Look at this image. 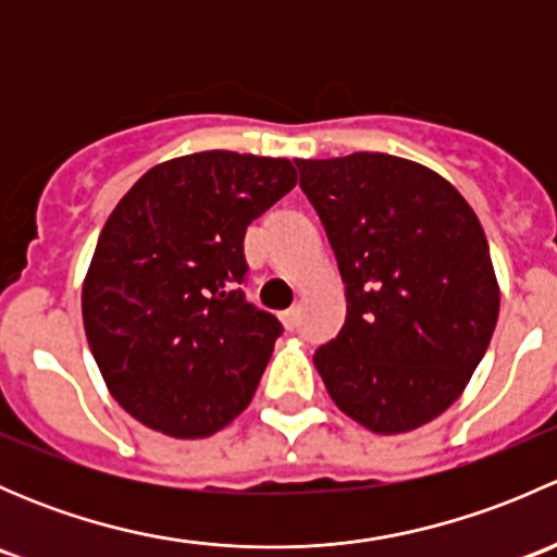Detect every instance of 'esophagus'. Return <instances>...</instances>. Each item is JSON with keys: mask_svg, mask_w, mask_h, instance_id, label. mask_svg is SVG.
Here are the masks:
<instances>
[{"mask_svg": "<svg viewBox=\"0 0 557 557\" xmlns=\"http://www.w3.org/2000/svg\"><path fill=\"white\" fill-rule=\"evenodd\" d=\"M283 325H285V329H288V331H294L296 325H299V310H296V307H294V310L283 312Z\"/></svg>", "mask_w": 557, "mask_h": 557, "instance_id": "1", "label": "esophagus"}]
</instances>
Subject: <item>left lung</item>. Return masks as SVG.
<instances>
[{
  "label": "left lung",
  "mask_w": 557,
  "mask_h": 557,
  "mask_svg": "<svg viewBox=\"0 0 557 557\" xmlns=\"http://www.w3.org/2000/svg\"><path fill=\"white\" fill-rule=\"evenodd\" d=\"M296 166L347 299L314 369L336 407L374 434L420 429L463 393L496 329L485 232L469 201L414 161L352 153Z\"/></svg>",
  "instance_id": "left-lung-1"
}]
</instances>
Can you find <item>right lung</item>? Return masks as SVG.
Listing matches in <instances>:
<instances>
[{
    "instance_id": "right-lung-1",
    "label": "right lung",
    "mask_w": 557,
    "mask_h": 557,
    "mask_svg": "<svg viewBox=\"0 0 557 557\" xmlns=\"http://www.w3.org/2000/svg\"><path fill=\"white\" fill-rule=\"evenodd\" d=\"M296 185L288 159L205 150L153 166L107 218L83 325L112 398L201 440L250 404L283 325L245 299V232Z\"/></svg>"
}]
</instances>
